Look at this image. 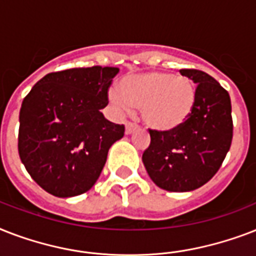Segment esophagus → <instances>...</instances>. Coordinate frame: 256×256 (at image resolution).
Returning <instances> with one entry per match:
<instances>
[{
	"instance_id": "34e87169",
	"label": "esophagus",
	"mask_w": 256,
	"mask_h": 256,
	"mask_svg": "<svg viewBox=\"0 0 256 256\" xmlns=\"http://www.w3.org/2000/svg\"><path fill=\"white\" fill-rule=\"evenodd\" d=\"M124 132H126V134H132V132H136V130H138V126H136V124H132V122H128V124H124Z\"/></svg>"
}]
</instances>
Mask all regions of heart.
Wrapping results in <instances>:
<instances>
[{
	"label": "heart",
	"instance_id": "b5f03b06",
	"mask_svg": "<svg viewBox=\"0 0 256 256\" xmlns=\"http://www.w3.org/2000/svg\"><path fill=\"white\" fill-rule=\"evenodd\" d=\"M108 100L120 110L140 108L148 128L170 132L179 128L196 104V86L190 78L164 72L128 74L120 88L108 92Z\"/></svg>",
	"mask_w": 256,
	"mask_h": 256
}]
</instances>
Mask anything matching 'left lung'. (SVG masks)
<instances>
[{"label":"left lung","instance_id":"8db88e82","mask_svg":"<svg viewBox=\"0 0 256 256\" xmlns=\"http://www.w3.org/2000/svg\"><path fill=\"white\" fill-rule=\"evenodd\" d=\"M180 74L198 85L194 112L174 132L150 130L152 142L142 156L152 182L174 192L192 191L208 182L232 140L228 92L204 72L182 69Z\"/></svg>","mask_w":256,"mask_h":256}]
</instances>
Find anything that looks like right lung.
Here are the masks:
<instances>
[{
	"label": "right lung",
	"instance_id": "1",
	"mask_svg": "<svg viewBox=\"0 0 256 256\" xmlns=\"http://www.w3.org/2000/svg\"><path fill=\"white\" fill-rule=\"evenodd\" d=\"M118 68H74L46 74L20 112L18 152L30 176L54 196L70 198L94 186L124 124L108 120V90Z\"/></svg>",
	"mask_w": 256,
	"mask_h": 256
}]
</instances>
